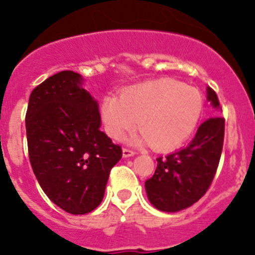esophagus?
Returning <instances> with one entry per match:
<instances>
[{"instance_id": "obj_1", "label": "esophagus", "mask_w": 255, "mask_h": 255, "mask_svg": "<svg viewBox=\"0 0 255 255\" xmlns=\"http://www.w3.org/2000/svg\"><path fill=\"white\" fill-rule=\"evenodd\" d=\"M135 152H132L131 149H129V148H124L123 149V157L124 158H128V157H131V155H134Z\"/></svg>"}]
</instances>
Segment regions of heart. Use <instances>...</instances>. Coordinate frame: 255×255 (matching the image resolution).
Returning <instances> with one entry per match:
<instances>
[{"instance_id":"1","label":"heart","mask_w":255,"mask_h":255,"mask_svg":"<svg viewBox=\"0 0 255 255\" xmlns=\"http://www.w3.org/2000/svg\"><path fill=\"white\" fill-rule=\"evenodd\" d=\"M203 97L197 88L171 78L134 85L107 97L101 115L108 136L120 140L139 120L141 131L135 143L150 144L158 152L180 147L193 134L203 112Z\"/></svg>"}]
</instances>
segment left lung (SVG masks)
<instances>
[{
    "label": "left lung",
    "instance_id": "obj_1",
    "mask_svg": "<svg viewBox=\"0 0 255 255\" xmlns=\"http://www.w3.org/2000/svg\"><path fill=\"white\" fill-rule=\"evenodd\" d=\"M207 100L221 110L217 94L207 88ZM225 119L213 116L198 128L182 149L157 158V168L145 181L148 199L162 212H179L193 206L211 186L222 153Z\"/></svg>",
    "mask_w": 255,
    "mask_h": 255
}]
</instances>
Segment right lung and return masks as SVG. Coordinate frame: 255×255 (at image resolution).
<instances>
[{
	"mask_svg": "<svg viewBox=\"0 0 255 255\" xmlns=\"http://www.w3.org/2000/svg\"><path fill=\"white\" fill-rule=\"evenodd\" d=\"M74 71H60L35 87L25 116L31 168L47 197L71 215L100 206L120 145L101 131L98 103Z\"/></svg>",
	"mask_w": 255,
	"mask_h": 255,
	"instance_id": "add662e5",
	"label": "right lung"
}]
</instances>
